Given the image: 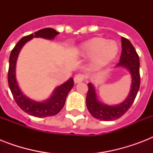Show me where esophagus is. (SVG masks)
I'll return each mask as SVG.
<instances>
[{
    "label": "esophagus",
    "mask_w": 153,
    "mask_h": 153,
    "mask_svg": "<svg viewBox=\"0 0 153 153\" xmlns=\"http://www.w3.org/2000/svg\"><path fill=\"white\" fill-rule=\"evenodd\" d=\"M85 79V75L82 74H76L74 78V81L75 83H79V82H82Z\"/></svg>",
    "instance_id": "34e87169"
}]
</instances>
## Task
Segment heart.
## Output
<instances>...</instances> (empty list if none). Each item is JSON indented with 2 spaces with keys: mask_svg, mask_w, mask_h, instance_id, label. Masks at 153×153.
<instances>
[{
  "mask_svg": "<svg viewBox=\"0 0 153 153\" xmlns=\"http://www.w3.org/2000/svg\"><path fill=\"white\" fill-rule=\"evenodd\" d=\"M117 52L118 46L116 42L106 41L102 38H93L79 48V53L82 56H92V65L94 67H102L109 63Z\"/></svg>",
  "mask_w": 153,
  "mask_h": 153,
  "instance_id": "heart-1",
  "label": "heart"
}]
</instances>
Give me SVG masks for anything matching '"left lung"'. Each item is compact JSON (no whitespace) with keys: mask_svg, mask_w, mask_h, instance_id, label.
Listing matches in <instances>:
<instances>
[{"mask_svg":"<svg viewBox=\"0 0 153 153\" xmlns=\"http://www.w3.org/2000/svg\"><path fill=\"white\" fill-rule=\"evenodd\" d=\"M122 51L120 62L116 67H123L130 73L132 78L130 91L126 100L115 105L102 103L98 100L95 88L93 84L88 83V92L86 95V107L92 116L101 121H114L121 117L127 112L135 100L140 88V60L134 47L128 39L121 37Z\"/></svg>","mask_w":153,"mask_h":153,"instance_id":"1","label":"left lung"}]
</instances>
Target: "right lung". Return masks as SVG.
Instances as JSON below:
<instances>
[{"label":"right lung","instance_id":"right-lung-1","mask_svg":"<svg viewBox=\"0 0 153 153\" xmlns=\"http://www.w3.org/2000/svg\"><path fill=\"white\" fill-rule=\"evenodd\" d=\"M59 34V32L55 31L51 27H46L39 30L35 32V34L28 35L27 36L23 37L17 44H16L13 51H11L9 57V67L8 72V82L9 89L13 94L16 104L20 109L24 110L29 115L36 117H46L54 116L62 109L64 106L65 101L70 91L74 86V80L72 78L69 79L67 82L62 85L57 86L54 90L52 94L49 98L43 102H37L27 98L24 94L20 90L19 84L16 77V60L20 50L27 42L33 38H44L47 39H53Z\"/></svg>","mask_w":153,"mask_h":153}]
</instances>
